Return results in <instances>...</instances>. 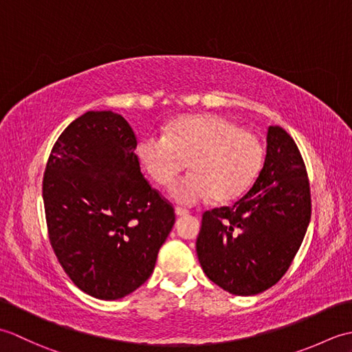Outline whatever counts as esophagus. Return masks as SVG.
I'll use <instances>...</instances> for the list:
<instances>
[{
	"label": "esophagus",
	"instance_id": "esophagus-1",
	"mask_svg": "<svg viewBox=\"0 0 352 352\" xmlns=\"http://www.w3.org/2000/svg\"><path fill=\"white\" fill-rule=\"evenodd\" d=\"M175 214L177 216H189L190 212L188 208H183V207H175Z\"/></svg>",
	"mask_w": 352,
	"mask_h": 352
}]
</instances>
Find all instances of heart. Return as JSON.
I'll return each mask as SVG.
<instances>
[{
    "label": "heart",
    "mask_w": 352,
    "mask_h": 352,
    "mask_svg": "<svg viewBox=\"0 0 352 352\" xmlns=\"http://www.w3.org/2000/svg\"><path fill=\"white\" fill-rule=\"evenodd\" d=\"M138 155L145 170L162 188H170L188 163L190 174L172 188L182 204L213 197L227 203L248 190L263 166L265 148L254 134L216 115L184 116L163 136L148 134Z\"/></svg>",
    "instance_id": "obj_1"
}]
</instances>
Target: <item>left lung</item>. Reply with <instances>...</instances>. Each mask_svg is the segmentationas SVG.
<instances>
[{"mask_svg": "<svg viewBox=\"0 0 352 352\" xmlns=\"http://www.w3.org/2000/svg\"><path fill=\"white\" fill-rule=\"evenodd\" d=\"M311 216L307 169L280 125L267 130L263 169L233 206L207 210L197 239L201 267L233 295H257L281 280Z\"/></svg>", "mask_w": 352, "mask_h": 352, "instance_id": "left-lung-1", "label": "left lung"}]
</instances>
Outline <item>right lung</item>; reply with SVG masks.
<instances>
[{"label": "right lung", "mask_w": 352, "mask_h": 352, "mask_svg": "<svg viewBox=\"0 0 352 352\" xmlns=\"http://www.w3.org/2000/svg\"><path fill=\"white\" fill-rule=\"evenodd\" d=\"M138 139L113 111H87L48 157L42 195L50 243L72 283L119 300L153 274L174 207L142 175Z\"/></svg>", "instance_id": "add662e5"}]
</instances>
